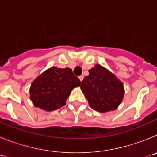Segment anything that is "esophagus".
I'll use <instances>...</instances> for the list:
<instances>
[{
	"mask_svg": "<svg viewBox=\"0 0 157 157\" xmlns=\"http://www.w3.org/2000/svg\"><path fill=\"white\" fill-rule=\"evenodd\" d=\"M78 78H79V80H80V81H82V80H83V76L82 75H80L79 76V77H78Z\"/></svg>",
	"mask_w": 157,
	"mask_h": 157,
	"instance_id": "obj_1",
	"label": "esophagus"
}]
</instances>
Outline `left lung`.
Segmentation results:
<instances>
[{
	"instance_id": "left-lung-1",
	"label": "left lung",
	"mask_w": 157,
	"mask_h": 157,
	"mask_svg": "<svg viewBox=\"0 0 157 157\" xmlns=\"http://www.w3.org/2000/svg\"><path fill=\"white\" fill-rule=\"evenodd\" d=\"M89 105L99 112L114 111L122 103L124 86L113 73L100 64L89 70L80 86Z\"/></svg>"
}]
</instances>
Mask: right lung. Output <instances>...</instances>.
I'll return each instance as SVG.
<instances>
[{
    "label": "right lung",
    "mask_w": 157,
    "mask_h": 157,
    "mask_svg": "<svg viewBox=\"0 0 157 157\" xmlns=\"http://www.w3.org/2000/svg\"><path fill=\"white\" fill-rule=\"evenodd\" d=\"M80 80L68 67H52L32 82L30 99L33 105L51 112L63 107L74 88L79 86Z\"/></svg>",
    "instance_id": "1"
}]
</instances>
